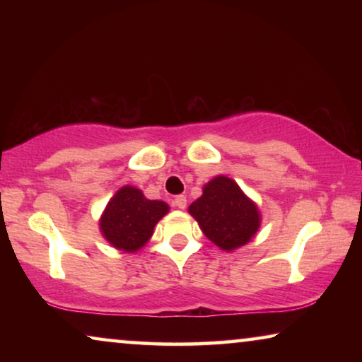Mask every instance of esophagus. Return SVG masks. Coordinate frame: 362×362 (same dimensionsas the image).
<instances>
[{"label": "esophagus", "mask_w": 362, "mask_h": 362, "mask_svg": "<svg viewBox=\"0 0 362 362\" xmlns=\"http://www.w3.org/2000/svg\"><path fill=\"white\" fill-rule=\"evenodd\" d=\"M173 204H175V207H177V209H185L187 201H186L185 196H176L175 201H173Z\"/></svg>", "instance_id": "esophagus-1"}]
</instances>
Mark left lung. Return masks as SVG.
<instances>
[{
	"label": "left lung",
	"mask_w": 362,
	"mask_h": 362,
	"mask_svg": "<svg viewBox=\"0 0 362 362\" xmlns=\"http://www.w3.org/2000/svg\"><path fill=\"white\" fill-rule=\"evenodd\" d=\"M189 214L207 239L226 252L245 245L260 227L259 207L227 176H216L202 187Z\"/></svg>",
	"instance_id": "8db88e82"
}]
</instances>
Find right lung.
I'll return each instance as SVG.
<instances>
[{
  "instance_id": "add662e5",
  "label": "right lung",
  "mask_w": 362,
  "mask_h": 362,
  "mask_svg": "<svg viewBox=\"0 0 362 362\" xmlns=\"http://www.w3.org/2000/svg\"><path fill=\"white\" fill-rule=\"evenodd\" d=\"M170 206L151 201L135 186H123L108 201L100 217V232L108 244L123 252H136L150 240L153 229Z\"/></svg>"
}]
</instances>
